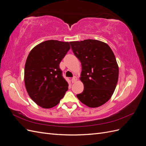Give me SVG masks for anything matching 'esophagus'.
<instances>
[{
	"instance_id": "esophagus-1",
	"label": "esophagus",
	"mask_w": 146,
	"mask_h": 146,
	"mask_svg": "<svg viewBox=\"0 0 146 146\" xmlns=\"http://www.w3.org/2000/svg\"><path fill=\"white\" fill-rule=\"evenodd\" d=\"M77 80H78L77 77L76 76H74V77L72 78V83H75V82L77 81Z\"/></svg>"
}]
</instances>
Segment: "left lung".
<instances>
[{"label": "left lung", "instance_id": "left-lung-1", "mask_svg": "<svg viewBox=\"0 0 146 146\" xmlns=\"http://www.w3.org/2000/svg\"><path fill=\"white\" fill-rule=\"evenodd\" d=\"M74 55L82 63L80 80L84 90L77 97L82 103L97 108L107 102L116 89L119 67L111 48L95 39L69 42Z\"/></svg>", "mask_w": 146, "mask_h": 146}]
</instances>
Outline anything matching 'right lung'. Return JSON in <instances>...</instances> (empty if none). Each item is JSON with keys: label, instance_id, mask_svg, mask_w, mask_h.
<instances>
[{"label": "right lung", "instance_id": "1", "mask_svg": "<svg viewBox=\"0 0 146 146\" xmlns=\"http://www.w3.org/2000/svg\"><path fill=\"white\" fill-rule=\"evenodd\" d=\"M70 48L68 42L48 40L30 52L25 64V86L30 98L39 107H55L68 91V83L59 64Z\"/></svg>", "mask_w": 146, "mask_h": 146}]
</instances>
